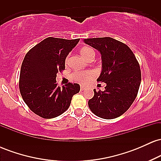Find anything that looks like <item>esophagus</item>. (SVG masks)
I'll list each match as a JSON object with an SVG mask.
<instances>
[{"mask_svg":"<svg viewBox=\"0 0 161 161\" xmlns=\"http://www.w3.org/2000/svg\"><path fill=\"white\" fill-rule=\"evenodd\" d=\"M85 89H86V87H85V86H81L80 87V90H81V91H84V90Z\"/></svg>","mask_w":161,"mask_h":161,"instance_id":"1","label":"esophagus"}]
</instances>
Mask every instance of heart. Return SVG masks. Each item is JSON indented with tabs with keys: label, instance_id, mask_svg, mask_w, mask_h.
Listing matches in <instances>:
<instances>
[{
	"label": "heart",
	"instance_id": "obj_1",
	"mask_svg": "<svg viewBox=\"0 0 161 161\" xmlns=\"http://www.w3.org/2000/svg\"><path fill=\"white\" fill-rule=\"evenodd\" d=\"M80 54L86 60H88L89 57H95V51L94 50L89 47H83L80 50ZM68 61V57L66 59V63ZM95 77V73L91 70H87V71H78L75 72L72 75V78L73 80L76 81L79 83H86L92 80Z\"/></svg>",
	"mask_w": 161,
	"mask_h": 161
}]
</instances>
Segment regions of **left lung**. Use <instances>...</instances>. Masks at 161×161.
Wrapping results in <instances>:
<instances>
[{"mask_svg":"<svg viewBox=\"0 0 161 161\" xmlns=\"http://www.w3.org/2000/svg\"><path fill=\"white\" fill-rule=\"evenodd\" d=\"M84 42L101 53L102 70L97 81L107 85L104 92L94 89L88 107L103 119L119 117L137 96L142 79L139 64L128 46L114 38H87Z\"/></svg>","mask_w":161,"mask_h":161,"instance_id":"left-lung-1","label":"left lung"}]
</instances>
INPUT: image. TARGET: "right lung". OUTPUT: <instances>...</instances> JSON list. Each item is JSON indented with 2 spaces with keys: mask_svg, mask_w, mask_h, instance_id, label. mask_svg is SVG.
<instances>
[{
  "mask_svg": "<svg viewBox=\"0 0 161 161\" xmlns=\"http://www.w3.org/2000/svg\"><path fill=\"white\" fill-rule=\"evenodd\" d=\"M73 40L49 37L29 50L21 66L19 87L23 101L33 113L45 119L60 116L79 93L77 83L57 86V73L65 69L66 57L78 44Z\"/></svg>",
  "mask_w": 161,
  "mask_h": 161,
  "instance_id": "obj_1",
  "label": "right lung"
}]
</instances>
